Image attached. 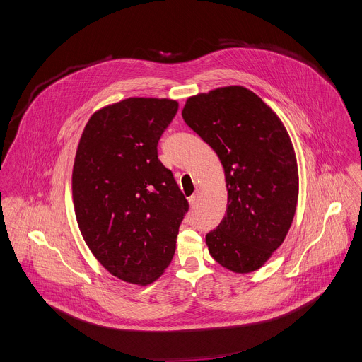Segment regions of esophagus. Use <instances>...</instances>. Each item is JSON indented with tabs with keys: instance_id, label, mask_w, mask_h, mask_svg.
<instances>
[{
	"instance_id": "1",
	"label": "esophagus",
	"mask_w": 362,
	"mask_h": 362,
	"mask_svg": "<svg viewBox=\"0 0 362 362\" xmlns=\"http://www.w3.org/2000/svg\"><path fill=\"white\" fill-rule=\"evenodd\" d=\"M197 202H199V192L193 193V194L189 197V203H190V206H196V204H197Z\"/></svg>"
}]
</instances>
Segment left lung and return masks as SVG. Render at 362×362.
Returning <instances> with one entry per match:
<instances>
[{"mask_svg":"<svg viewBox=\"0 0 362 362\" xmlns=\"http://www.w3.org/2000/svg\"><path fill=\"white\" fill-rule=\"evenodd\" d=\"M182 116L225 169L228 211L206 235L209 253L236 274L259 269L282 245L296 209L298 168L286 129L242 86L187 98Z\"/></svg>","mask_w":362,"mask_h":362,"instance_id":"8db88e82","label":"left lung"}]
</instances>
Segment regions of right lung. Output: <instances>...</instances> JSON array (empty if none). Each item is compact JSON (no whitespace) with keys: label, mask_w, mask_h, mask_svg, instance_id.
Returning a JSON list of instances; mask_svg holds the SVG:
<instances>
[{"label":"right lung","mask_w":362,"mask_h":362,"mask_svg":"<svg viewBox=\"0 0 362 362\" xmlns=\"http://www.w3.org/2000/svg\"><path fill=\"white\" fill-rule=\"evenodd\" d=\"M177 101L130 97L95 112L73 168L80 232L95 259L122 281L147 285L173 259L189 203L158 144Z\"/></svg>","instance_id":"1"}]
</instances>
